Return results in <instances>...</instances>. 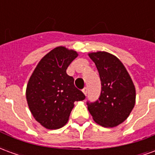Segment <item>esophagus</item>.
<instances>
[{
  "mask_svg": "<svg viewBox=\"0 0 155 155\" xmlns=\"http://www.w3.org/2000/svg\"><path fill=\"white\" fill-rule=\"evenodd\" d=\"M83 93H84V95H86V94H87V92H88V90H87V88H84V89H83Z\"/></svg>",
  "mask_w": 155,
  "mask_h": 155,
  "instance_id": "esophagus-1",
  "label": "esophagus"
}]
</instances>
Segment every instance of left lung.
<instances>
[{
  "label": "left lung",
  "instance_id": "left-lung-1",
  "mask_svg": "<svg viewBox=\"0 0 155 155\" xmlns=\"http://www.w3.org/2000/svg\"><path fill=\"white\" fill-rule=\"evenodd\" d=\"M101 81L97 101L88 102V110L95 123L103 127L118 126L129 117L135 104L136 92L126 68L118 58L106 51L89 53Z\"/></svg>",
  "mask_w": 155,
  "mask_h": 155
}]
</instances>
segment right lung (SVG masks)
I'll return each mask as SVG.
<instances>
[{
  "mask_svg": "<svg viewBox=\"0 0 155 155\" xmlns=\"http://www.w3.org/2000/svg\"><path fill=\"white\" fill-rule=\"evenodd\" d=\"M77 56L74 50L55 47L39 61L29 79L25 91L29 109L45 129L64 126L74 102L85 98L74 86V78L66 74L68 66Z\"/></svg>",
  "mask_w": 155,
  "mask_h": 155,
  "instance_id": "add662e5",
  "label": "right lung"
}]
</instances>
